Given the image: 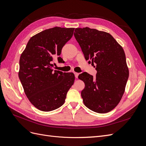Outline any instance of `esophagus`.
Segmentation results:
<instances>
[{
  "mask_svg": "<svg viewBox=\"0 0 146 146\" xmlns=\"http://www.w3.org/2000/svg\"><path fill=\"white\" fill-rule=\"evenodd\" d=\"M74 74L75 78H78V75H79V73H76V72H74Z\"/></svg>",
  "mask_w": 146,
  "mask_h": 146,
  "instance_id": "esophagus-1",
  "label": "esophagus"
}]
</instances>
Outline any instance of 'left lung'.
<instances>
[{
	"label": "left lung",
	"mask_w": 146,
	"mask_h": 146,
	"mask_svg": "<svg viewBox=\"0 0 146 146\" xmlns=\"http://www.w3.org/2000/svg\"><path fill=\"white\" fill-rule=\"evenodd\" d=\"M74 36L86 60L96 65V78L86 72L78 76L85 84L81 92L84 104L99 113L109 112L120 102L129 78L124 51L105 31L77 28Z\"/></svg>",
	"instance_id": "left-lung-1"
}]
</instances>
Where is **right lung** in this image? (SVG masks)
I'll use <instances>...</instances> for the list:
<instances>
[{"instance_id": "1", "label": "right lung", "mask_w": 146, "mask_h": 146, "mask_svg": "<svg viewBox=\"0 0 146 146\" xmlns=\"http://www.w3.org/2000/svg\"><path fill=\"white\" fill-rule=\"evenodd\" d=\"M74 30L56 27L42 31L31 37L21 54L19 78L28 99L41 111L62 106L74 83L73 73L53 69L55 59L64 61L60 57L61 50L72 38Z\"/></svg>"}]
</instances>
